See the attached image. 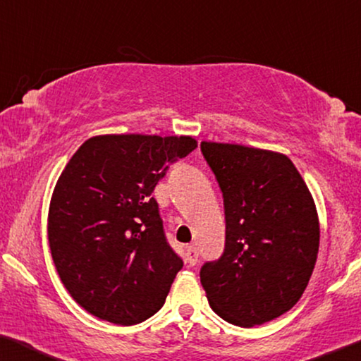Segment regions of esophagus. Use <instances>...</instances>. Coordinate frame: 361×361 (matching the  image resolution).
<instances>
[{"instance_id":"34e87169","label":"esophagus","mask_w":361,"mask_h":361,"mask_svg":"<svg viewBox=\"0 0 361 361\" xmlns=\"http://www.w3.org/2000/svg\"><path fill=\"white\" fill-rule=\"evenodd\" d=\"M197 256H199V252H197V248L195 245L186 246V262L188 264L195 266L197 262Z\"/></svg>"}]
</instances>
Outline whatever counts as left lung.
<instances>
[{
    "mask_svg": "<svg viewBox=\"0 0 361 361\" xmlns=\"http://www.w3.org/2000/svg\"><path fill=\"white\" fill-rule=\"evenodd\" d=\"M225 209V250L201 267L211 308L240 327L264 324L303 295L319 250L313 196L287 155L201 142Z\"/></svg>",
    "mask_w": 361,
    "mask_h": 361,
    "instance_id": "left-lung-1",
    "label": "left lung"
}]
</instances>
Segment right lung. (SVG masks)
Returning a JSON list of instances; mask_svg holds the SVG:
<instances>
[{
  "mask_svg": "<svg viewBox=\"0 0 361 361\" xmlns=\"http://www.w3.org/2000/svg\"><path fill=\"white\" fill-rule=\"evenodd\" d=\"M196 147L190 136L106 134L87 139L64 166L48 243L63 285L90 314L133 326L164 306L183 261L152 192Z\"/></svg>",
  "mask_w": 361,
  "mask_h": 361,
  "instance_id": "obj_1",
  "label": "right lung"
}]
</instances>
